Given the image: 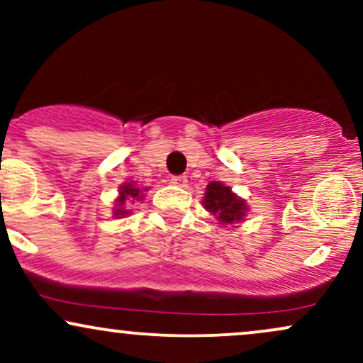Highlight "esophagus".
<instances>
[{
    "mask_svg": "<svg viewBox=\"0 0 363 363\" xmlns=\"http://www.w3.org/2000/svg\"><path fill=\"white\" fill-rule=\"evenodd\" d=\"M170 184L177 186V187H186L187 186V179L184 176H176L170 179Z\"/></svg>",
    "mask_w": 363,
    "mask_h": 363,
    "instance_id": "1",
    "label": "esophagus"
}]
</instances>
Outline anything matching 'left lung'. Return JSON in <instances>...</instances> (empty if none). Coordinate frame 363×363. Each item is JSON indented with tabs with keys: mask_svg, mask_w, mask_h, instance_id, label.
Returning a JSON list of instances; mask_svg holds the SVG:
<instances>
[{
	"mask_svg": "<svg viewBox=\"0 0 363 363\" xmlns=\"http://www.w3.org/2000/svg\"><path fill=\"white\" fill-rule=\"evenodd\" d=\"M203 206L223 227L244 222L249 211L247 201L237 196L230 186H225L220 181H213L206 186Z\"/></svg>",
	"mask_w": 363,
	"mask_h": 363,
	"instance_id": "obj_1",
	"label": "left lung"
}]
</instances>
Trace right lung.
Segmentation results:
<instances>
[{
  "instance_id": "1",
  "label": "right lung",
  "mask_w": 363,
  "mask_h": 363,
  "mask_svg": "<svg viewBox=\"0 0 363 363\" xmlns=\"http://www.w3.org/2000/svg\"><path fill=\"white\" fill-rule=\"evenodd\" d=\"M148 191V187H141L138 182L129 181L124 182L123 186L119 187L118 198L114 199V208H112V215L114 218H126V216L131 215V210H129V205H131L133 199L136 201H143L145 193Z\"/></svg>"
}]
</instances>
